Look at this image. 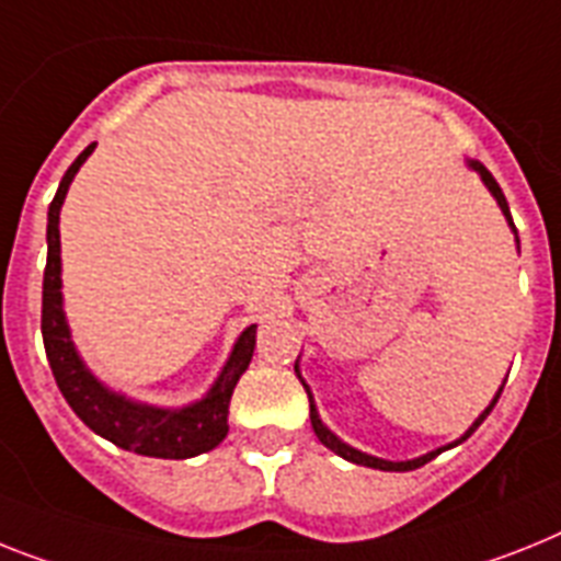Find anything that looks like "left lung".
I'll use <instances>...</instances> for the list:
<instances>
[{
  "label": "left lung",
  "instance_id": "8db88e82",
  "mask_svg": "<svg viewBox=\"0 0 561 561\" xmlns=\"http://www.w3.org/2000/svg\"><path fill=\"white\" fill-rule=\"evenodd\" d=\"M470 168H473V171H479V176H482V182H484V185H488V191H491L493 196H496L499 208H502V214L507 216V222H511V228L516 230V225H513V219H511V208H507V199H505V193H502V187H499V182H496V179L491 176V171H488V168H484L482 162H470ZM516 242H519V239H516ZM302 385H305V382H302ZM305 390H308V385H305ZM499 397H502V388H499V393H496V397H493V402L488 404V411H484L482 416H479L477 422H473V425H470V431L465 433L462 439H456L454 445H459V442H465V439H468L470 433H473V431H477L479 425H482L484 419H488V413L493 411V404L499 402ZM308 399H310V425H313V433H317V436H319V442H322L324 448H331L333 454H339V456H342V459H347V462L365 465V468H379V470H416V468H422V465H427V462H431V459H436V456H439L442 450L454 448V445H448V448L431 450V454L419 456V459H411V462H388V459H376V456L362 454V450L351 448V445H345V442H342V439H336V436H333V433L328 431V427L322 425V419H319V413H317V404H313V397H310V390H308Z\"/></svg>",
  "mask_w": 561,
  "mask_h": 561
}]
</instances>
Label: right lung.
Returning a JSON list of instances; mask_svg holds the SVG:
<instances>
[{
	"instance_id": "obj_1",
	"label": "right lung",
	"mask_w": 561,
	"mask_h": 561,
	"mask_svg": "<svg viewBox=\"0 0 561 561\" xmlns=\"http://www.w3.org/2000/svg\"><path fill=\"white\" fill-rule=\"evenodd\" d=\"M96 142L88 145L70 164L68 173L59 182L54 202L48 208V265H45V282H42V339L48 353L54 379L62 390L65 402L73 408L84 425L93 433L105 436L116 448L134 450L139 456H157V459H187V456L214 450L228 436V404L233 397L239 376L248 370L256 347V324L239 336L233 345L228 365L219 374L216 385L202 402L187 404L182 411H162L148 404L128 402L116 397L96 382L91 370L84 368L79 353L70 342L68 322L62 313V259H59V210H62L65 193L70 182L82 168V162L93 153Z\"/></svg>"
}]
</instances>
